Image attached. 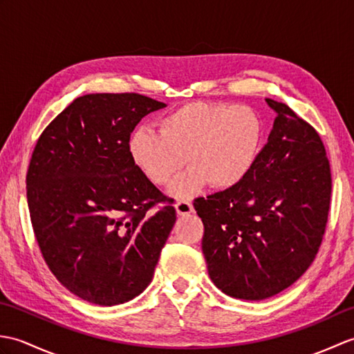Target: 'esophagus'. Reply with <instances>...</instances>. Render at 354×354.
<instances>
[{
	"label": "esophagus",
	"instance_id": "34e87169",
	"mask_svg": "<svg viewBox=\"0 0 354 354\" xmlns=\"http://www.w3.org/2000/svg\"><path fill=\"white\" fill-rule=\"evenodd\" d=\"M175 208H176V213L179 216H187L193 212V204H192V201L179 199L175 204Z\"/></svg>",
	"mask_w": 354,
	"mask_h": 354
}]
</instances>
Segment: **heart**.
<instances>
[{"label":"heart","mask_w":354,"mask_h":354,"mask_svg":"<svg viewBox=\"0 0 354 354\" xmlns=\"http://www.w3.org/2000/svg\"><path fill=\"white\" fill-rule=\"evenodd\" d=\"M263 123L245 104L190 102L171 109L149 127L133 131L127 150L135 167L150 184L169 185L187 164L190 169L170 193L192 196L209 184L228 190L251 171L260 153Z\"/></svg>","instance_id":"heart-1"}]
</instances>
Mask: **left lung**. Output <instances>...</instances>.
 <instances>
[{
    "mask_svg": "<svg viewBox=\"0 0 354 354\" xmlns=\"http://www.w3.org/2000/svg\"><path fill=\"white\" fill-rule=\"evenodd\" d=\"M266 103L275 112L274 127L248 176L193 202L204 223L209 278L227 295L251 301L277 295L309 269L332 196L318 132L288 104Z\"/></svg>",
    "mask_w": 354,
    "mask_h": 354,
    "instance_id": "obj_1",
    "label": "left lung"
}]
</instances>
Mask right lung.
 Returning a JSON list of instances; mask_svg holds the SVG:
<instances>
[{"label": "right lung", "mask_w": 354, "mask_h": 354, "mask_svg": "<svg viewBox=\"0 0 354 354\" xmlns=\"http://www.w3.org/2000/svg\"><path fill=\"white\" fill-rule=\"evenodd\" d=\"M164 106L135 93L86 94L36 141L26 178L36 242L59 283L88 303L140 295L176 221L173 199L127 150L140 120Z\"/></svg>", "instance_id": "add662e5"}]
</instances>
